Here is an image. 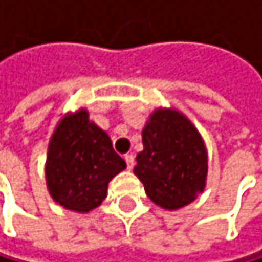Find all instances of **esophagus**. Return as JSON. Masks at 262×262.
<instances>
[{
  "label": "esophagus",
  "mask_w": 262,
  "mask_h": 262,
  "mask_svg": "<svg viewBox=\"0 0 262 262\" xmlns=\"http://www.w3.org/2000/svg\"><path fill=\"white\" fill-rule=\"evenodd\" d=\"M124 160H125L127 169H132V168H134V165H135V157H134L132 154H127V156L124 157Z\"/></svg>",
  "instance_id": "1"
}]
</instances>
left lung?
<instances>
[{
    "label": "left lung",
    "instance_id": "8db88e82",
    "mask_svg": "<svg viewBox=\"0 0 262 262\" xmlns=\"http://www.w3.org/2000/svg\"><path fill=\"white\" fill-rule=\"evenodd\" d=\"M143 146L134 171L157 206L179 209L204 190L206 147L184 115L173 110L154 112L143 130Z\"/></svg>",
    "mask_w": 262,
    "mask_h": 262
}]
</instances>
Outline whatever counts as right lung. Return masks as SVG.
<instances>
[{
    "label": "right lung",
    "instance_id": "right-lung-1",
    "mask_svg": "<svg viewBox=\"0 0 262 262\" xmlns=\"http://www.w3.org/2000/svg\"><path fill=\"white\" fill-rule=\"evenodd\" d=\"M125 162L86 110L66 116L50 140L45 176L50 195L66 209L89 212L106 198V187Z\"/></svg>",
    "mask_w": 262,
    "mask_h": 262
}]
</instances>
